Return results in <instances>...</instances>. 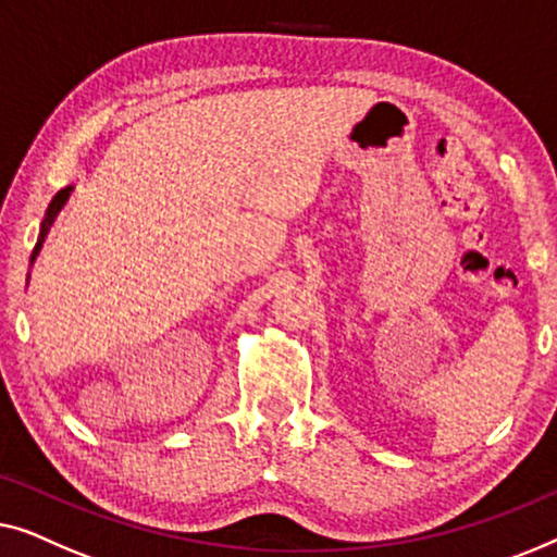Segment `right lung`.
I'll use <instances>...</instances> for the list:
<instances>
[{
  "instance_id": "right-lung-1",
  "label": "right lung",
  "mask_w": 557,
  "mask_h": 557,
  "mask_svg": "<svg viewBox=\"0 0 557 557\" xmlns=\"http://www.w3.org/2000/svg\"><path fill=\"white\" fill-rule=\"evenodd\" d=\"M70 186L67 189H62V191H58L54 194V199L50 201V207H47V211H45V219H42V226H40V237H37V245H35V249H33V257H29V264L35 262V257L40 255V249H42V242H45V237H47V232H50V226H52V222H54V216L60 214V209L65 207V201H67V197H70Z\"/></svg>"
}]
</instances>
